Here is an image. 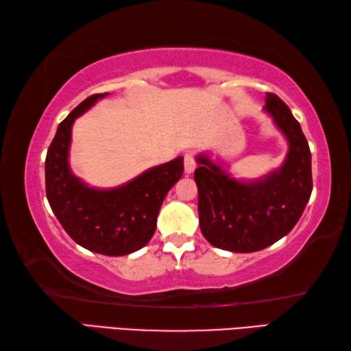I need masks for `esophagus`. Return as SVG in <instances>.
Here are the masks:
<instances>
[{
    "mask_svg": "<svg viewBox=\"0 0 351 351\" xmlns=\"http://www.w3.org/2000/svg\"><path fill=\"white\" fill-rule=\"evenodd\" d=\"M195 169H197L195 156L192 153H187L186 156H184V170H186V173H193Z\"/></svg>",
    "mask_w": 351,
    "mask_h": 351,
    "instance_id": "obj_1",
    "label": "esophagus"
}]
</instances>
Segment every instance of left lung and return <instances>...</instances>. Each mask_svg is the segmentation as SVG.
I'll list each match as a JSON object with an SVG mask.
<instances>
[{
    "instance_id": "1",
    "label": "left lung",
    "mask_w": 351,
    "mask_h": 351,
    "mask_svg": "<svg viewBox=\"0 0 351 351\" xmlns=\"http://www.w3.org/2000/svg\"><path fill=\"white\" fill-rule=\"evenodd\" d=\"M265 111L288 141L280 169L260 180L239 181L209 156L199 154V228L206 240L230 252H255L291 232L311 197V152L300 123L276 94H266Z\"/></svg>"
}]
</instances>
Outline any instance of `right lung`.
<instances>
[{"mask_svg": "<svg viewBox=\"0 0 351 351\" xmlns=\"http://www.w3.org/2000/svg\"><path fill=\"white\" fill-rule=\"evenodd\" d=\"M105 96L108 93L93 94L58 125L46 154V197L57 219L77 245L119 257L138 251L150 241L165 195L181 180L184 159L180 156L148 169L114 189L86 186L69 169L71 130L77 117Z\"/></svg>", "mask_w": 351, "mask_h": 351, "instance_id": "obj_1", "label": "right lung"}]
</instances>
